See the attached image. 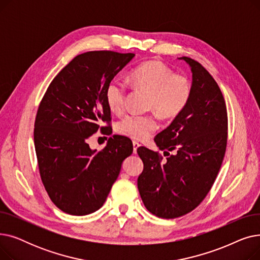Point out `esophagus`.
I'll list each match as a JSON object with an SVG mask.
<instances>
[{
  "label": "esophagus",
  "mask_w": 260,
  "mask_h": 260,
  "mask_svg": "<svg viewBox=\"0 0 260 260\" xmlns=\"http://www.w3.org/2000/svg\"><path fill=\"white\" fill-rule=\"evenodd\" d=\"M133 146H134V153L136 154V153H137V148L140 146V143L138 142V141H133Z\"/></svg>",
  "instance_id": "obj_1"
}]
</instances>
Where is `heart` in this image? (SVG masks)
I'll return each mask as SVG.
<instances>
[{"label":"heart","instance_id":"obj_1","mask_svg":"<svg viewBox=\"0 0 260 260\" xmlns=\"http://www.w3.org/2000/svg\"><path fill=\"white\" fill-rule=\"evenodd\" d=\"M127 80L133 87L148 92L147 109L154 111L163 119H173L181 114L192 93L186 77L173 74L168 66L155 60L146 61L134 68ZM126 95V82L119 79L109 81L105 99L113 113L120 114L124 111ZM155 113L129 114L118 123L117 129L133 139L144 140L159 127Z\"/></svg>","mask_w":260,"mask_h":260}]
</instances>
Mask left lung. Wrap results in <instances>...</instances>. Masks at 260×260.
<instances>
[{
  "label": "left lung",
  "instance_id": "1",
  "mask_svg": "<svg viewBox=\"0 0 260 260\" xmlns=\"http://www.w3.org/2000/svg\"><path fill=\"white\" fill-rule=\"evenodd\" d=\"M180 59L193 72L192 93L182 113L155 137L167 158L145 146L137 149L143 162L138 177L141 199L148 212L165 219L192 212L206 198L228 142V112L219 86L200 63Z\"/></svg>",
  "mask_w": 260,
  "mask_h": 260
}]
</instances>
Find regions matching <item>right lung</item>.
<instances>
[{
	"instance_id": "1",
	"label": "right lung",
	"mask_w": 260,
	"mask_h": 260,
	"mask_svg": "<svg viewBox=\"0 0 260 260\" xmlns=\"http://www.w3.org/2000/svg\"><path fill=\"white\" fill-rule=\"evenodd\" d=\"M134 57L112 50L81 53L54 77L39 104L34 129L39 172L49 198L64 213L99 210L122 161L133 153L124 136H113L99 152L91 151L87 139L111 129L105 89Z\"/></svg>"
}]
</instances>
